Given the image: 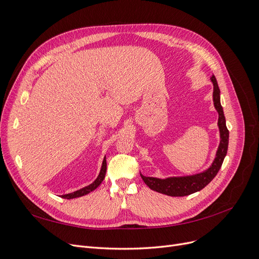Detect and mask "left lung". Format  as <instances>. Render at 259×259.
Listing matches in <instances>:
<instances>
[{
    "label": "left lung",
    "instance_id": "left-lung-1",
    "mask_svg": "<svg viewBox=\"0 0 259 259\" xmlns=\"http://www.w3.org/2000/svg\"><path fill=\"white\" fill-rule=\"evenodd\" d=\"M210 81L213 82L214 85L213 101L215 109L218 112V127L219 133H221V144H219L217 149L215 160L206 170L190 176L168 177L165 179H161L155 177H146L140 174L145 184L151 190L169 195V197H185V195H189L202 190L203 188L213 180V178L217 175L218 170L221 169L227 154V150H228L229 131L226 126V119L223 107L221 105V91H219L215 75H211Z\"/></svg>",
    "mask_w": 259,
    "mask_h": 259
}]
</instances>
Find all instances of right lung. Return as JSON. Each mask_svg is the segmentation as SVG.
<instances>
[{"mask_svg":"<svg viewBox=\"0 0 259 259\" xmlns=\"http://www.w3.org/2000/svg\"><path fill=\"white\" fill-rule=\"evenodd\" d=\"M106 170H107V162H106V156H105V159H104V161H103V165H101L100 173H99L98 177L96 178L95 182H94V183L91 184V185H89V186H86V187L82 188V189H80V190H76V191H74V192H72V193H68V194L61 195V198H64V199H74V198H79V197H83V195L92 192L93 190H95L96 188H97L101 183H103V180H104V178H105V176H106Z\"/></svg>","mask_w":259,"mask_h":259,"instance_id":"obj_1","label":"right lung"}]
</instances>
